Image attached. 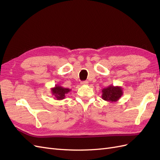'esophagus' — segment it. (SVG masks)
Wrapping results in <instances>:
<instances>
[{
    "mask_svg": "<svg viewBox=\"0 0 160 160\" xmlns=\"http://www.w3.org/2000/svg\"><path fill=\"white\" fill-rule=\"evenodd\" d=\"M81 85H88V81H82L81 82Z\"/></svg>",
    "mask_w": 160,
    "mask_h": 160,
    "instance_id": "obj_1",
    "label": "esophagus"
}]
</instances>
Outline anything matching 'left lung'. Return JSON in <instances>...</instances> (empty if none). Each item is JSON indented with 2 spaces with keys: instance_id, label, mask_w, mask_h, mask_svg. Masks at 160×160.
Listing matches in <instances>:
<instances>
[{
  "instance_id": "obj_1",
  "label": "left lung",
  "mask_w": 160,
  "mask_h": 160,
  "mask_svg": "<svg viewBox=\"0 0 160 160\" xmlns=\"http://www.w3.org/2000/svg\"><path fill=\"white\" fill-rule=\"evenodd\" d=\"M102 92V99L105 101H109V102L118 101L123 94L122 88L119 87H113L112 85L103 89Z\"/></svg>"
}]
</instances>
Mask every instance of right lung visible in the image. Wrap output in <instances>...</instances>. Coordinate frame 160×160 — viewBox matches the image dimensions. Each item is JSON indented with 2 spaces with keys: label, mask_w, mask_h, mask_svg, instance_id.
I'll return each instance as SVG.
<instances>
[{
  "label": "right lung",
  "mask_w": 160,
  "mask_h": 160,
  "mask_svg": "<svg viewBox=\"0 0 160 160\" xmlns=\"http://www.w3.org/2000/svg\"><path fill=\"white\" fill-rule=\"evenodd\" d=\"M70 91L69 89H66L62 88L61 86L56 85L55 88L52 89V93L53 95H55V98L58 100L63 99L65 98V94Z\"/></svg>",
  "instance_id": "obj_1"
}]
</instances>
